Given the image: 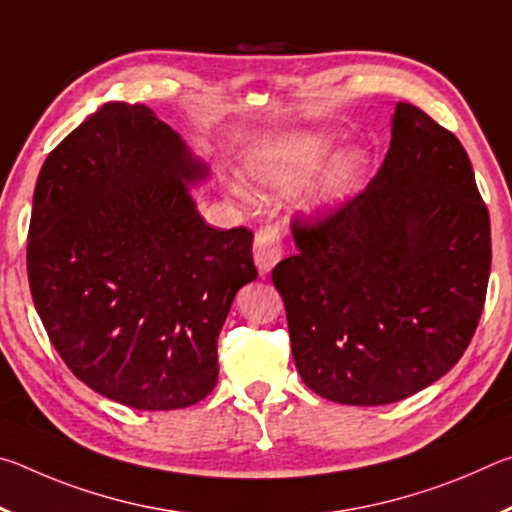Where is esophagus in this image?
Here are the masks:
<instances>
[{"label":"esophagus","mask_w":512,"mask_h":512,"mask_svg":"<svg viewBox=\"0 0 512 512\" xmlns=\"http://www.w3.org/2000/svg\"><path fill=\"white\" fill-rule=\"evenodd\" d=\"M282 259V232L266 225L255 235V264L259 275H268Z\"/></svg>","instance_id":"esophagus-1"}]
</instances>
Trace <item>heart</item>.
<instances>
[{"label":"heart","mask_w":512,"mask_h":512,"mask_svg":"<svg viewBox=\"0 0 512 512\" xmlns=\"http://www.w3.org/2000/svg\"><path fill=\"white\" fill-rule=\"evenodd\" d=\"M334 151V137L316 131H296L259 140L246 155V173L253 183L273 192H289L314 173ZM366 153L350 149L332 162L311 194L309 210L329 216L343 210L361 189ZM241 194V189H237Z\"/></svg>","instance_id":"obj_1"}]
</instances>
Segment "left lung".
Wrapping results in <instances>:
<instances>
[{
	"mask_svg": "<svg viewBox=\"0 0 512 512\" xmlns=\"http://www.w3.org/2000/svg\"><path fill=\"white\" fill-rule=\"evenodd\" d=\"M293 239L273 284L316 395L400 402L463 357L488 289L490 216L463 144L427 112L397 103L377 176L325 221H293Z\"/></svg>",
	"mask_w": 512,
	"mask_h": 512,
	"instance_id": "left-lung-1",
	"label": "left lung"
}]
</instances>
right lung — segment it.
Returning <instances> with one entry per match:
<instances>
[{"instance_id": "1", "label": "right lung", "mask_w": 512, "mask_h": 512, "mask_svg": "<svg viewBox=\"0 0 512 512\" xmlns=\"http://www.w3.org/2000/svg\"><path fill=\"white\" fill-rule=\"evenodd\" d=\"M210 176L151 108L110 101L40 169L27 244L38 316L67 368L140 411L212 393L216 339L253 282V232L214 230L192 187Z\"/></svg>"}]
</instances>
